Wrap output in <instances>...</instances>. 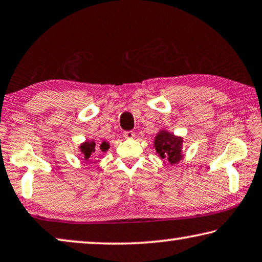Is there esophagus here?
<instances>
[{"instance_id":"obj_1","label":"esophagus","mask_w":262,"mask_h":262,"mask_svg":"<svg viewBox=\"0 0 262 262\" xmlns=\"http://www.w3.org/2000/svg\"><path fill=\"white\" fill-rule=\"evenodd\" d=\"M123 136H124V138L131 139V138H134V137H135V132L134 131H125L123 134Z\"/></svg>"}]
</instances>
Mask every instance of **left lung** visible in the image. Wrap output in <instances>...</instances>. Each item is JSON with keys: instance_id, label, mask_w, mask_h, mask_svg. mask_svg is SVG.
<instances>
[{"instance_id": "left-lung-1", "label": "left lung", "mask_w": 262, "mask_h": 262, "mask_svg": "<svg viewBox=\"0 0 262 262\" xmlns=\"http://www.w3.org/2000/svg\"><path fill=\"white\" fill-rule=\"evenodd\" d=\"M154 147L160 158L170 164H178L183 159V137L174 136L166 130H160L156 136Z\"/></svg>"}]
</instances>
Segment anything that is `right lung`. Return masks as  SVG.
Instances as JSON below:
<instances>
[{"mask_svg": "<svg viewBox=\"0 0 262 262\" xmlns=\"http://www.w3.org/2000/svg\"><path fill=\"white\" fill-rule=\"evenodd\" d=\"M108 147H110V145H108V143L105 142V140H103V142L99 145L96 144L95 140H86V142L80 144L79 150H80V152H82L84 159H89L90 156L92 154H95L98 148L102 152H105L108 150Z\"/></svg>", "mask_w": 262, "mask_h": 262, "instance_id": "right-lung-1", "label": "right lung"}]
</instances>
